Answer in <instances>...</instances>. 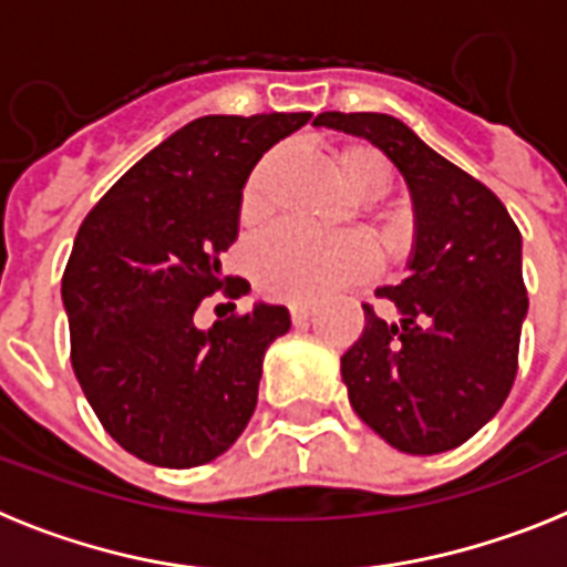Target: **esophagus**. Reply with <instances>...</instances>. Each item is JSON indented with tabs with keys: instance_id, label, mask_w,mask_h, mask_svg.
<instances>
[{
	"instance_id": "1",
	"label": "esophagus",
	"mask_w": 567,
	"mask_h": 567,
	"mask_svg": "<svg viewBox=\"0 0 567 567\" xmlns=\"http://www.w3.org/2000/svg\"><path fill=\"white\" fill-rule=\"evenodd\" d=\"M289 315H292V323H307L315 315V303H292Z\"/></svg>"
}]
</instances>
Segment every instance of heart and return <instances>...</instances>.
Segmentation results:
<instances>
[{
	"mask_svg": "<svg viewBox=\"0 0 567 567\" xmlns=\"http://www.w3.org/2000/svg\"><path fill=\"white\" fill-rule=\"evenodd\" d=\"M284 150L260 158L240 189V221L255 227L272 209ZM340 182L360 202H372L389 187L385 162L365 144L349 142L332 150ZM378 269V247L363 233L320 235L300 227H284L264 238L252 252V275L267 295L287 300H315L332 289L354 284Z\"/></svg>",
	"mask_w": 567,
	"mask_h": 567,
	"instance_id": "obj_1",
	"label": "heart"
}]
</instances>
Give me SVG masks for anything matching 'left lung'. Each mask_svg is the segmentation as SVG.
I'll return each mask as SVG.
<instances>
[{
    "label": "left lung",
    "instance_id": "8db88e82",
    "mask_svg": "<svg viewBox=\"0 0 567 567\" xmlns=\"http://www.w3.org/2000/svg\"><path fill=\"white\" fill-rule=\"evenodd\" d=\"M315 124L383 150L417 218L412 275L378 289L400 323L363 303V334L340 358L352 409L405 454L457 449L503 409L517 378L528 312L523 235L497 195L394 115L320 113Z\"/></svg>",
    "mask_w": 567,
    "mask_h": 567
}]
</instances>
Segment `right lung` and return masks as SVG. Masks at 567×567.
I'll return each instance as SVG.
<instances>
[{
    "instance_id": "1",
    "label": "right lung",
    "mask_w": 567,
    "mask_h": 567,
    "mask_svg": "<svg viewBox=\"0 0 567 567\" xmlns=\"http://www.w3.org/2000/svg\"><path fill=\"white\" fill-rule=\"evenodd\" d=\"M309 118H195L135 162L79 227L62 278L70 363L104 432L144 463H209L252 417L264 352L292 327L287 307L258 303L207 332L193 315L218 289L244 292L221 272L240 189L260 155Z\"/></svg>"
}]
</instances>
